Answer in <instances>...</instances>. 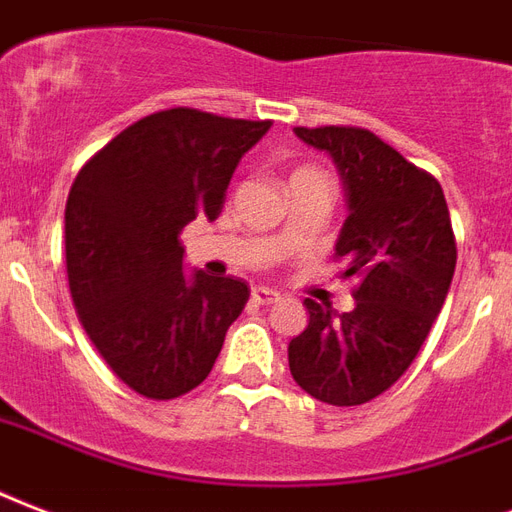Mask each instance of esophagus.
<instances>
[{
	"mask_svg": "<svg viewBox=\"0 0 512 512\" xmlns=\"http://www.w3.org/2000/svg\"><path fill=\"white\" fill-rule=\"evenodd\" d=\"M277 299H280V293L272 291V288H264V285L251 291V301H256V304H275Z\"/></svg>",
	"mask_w": 512,
	"mask_h": 512,
	"instance_id": "34e87169",
	"label": "esophagus"
}]
</instances>
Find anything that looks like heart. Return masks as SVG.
<instances>
[{
    "mask_svg": "<svg viewBox=\"0 0 512 512\" xmlns=\"http://www.w3.org/2000/svg\"><path fill=\"white\" fill-rule=\"evenodd\" d=\"M301 176H315V178H326V176H323V173H320V170H310V168H304V170H299V173H296V176H293V178H301Z\"/></svg>",
    "mask_w": 512,
    "mask_h": 512,
    "instance_id": "heart-1",
    "label": "heart"
}]
</instances>
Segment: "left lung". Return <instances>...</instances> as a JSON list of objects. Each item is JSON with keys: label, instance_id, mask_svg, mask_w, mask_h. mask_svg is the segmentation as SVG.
Listing matches in <instances>:
<instances>
[{"label": "left lung", "instance_id": "left-lung-1", "mask_svg": "<svg viewBox=\"0 0 512 512\" xmlns=\"http://www.w3.org/2000/svg\"><path fill=\"white\" fill-rule=\"evenodd\" d=\"M331 154L350 216L336 240L355 307L336 315L304 299L310 326L288 344L301 390L331 406H360L398 382L449 293L457 243L441 184L363 128H293Z\"/></svg>", "mask_w": 512, "mask_h": 512}]
</instances>
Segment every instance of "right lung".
Returning <instances> with one entry per match:
<instances>
[{
  "mask_svg": "<svg viewBox=\"0 0 512 512\" xmlns=\"http://www.w3.org/2000/svg\"><path fill=\"white\" fill-rule=\"evenodd\" d=\"M272 122L168 109L133 122L79 170L66 200V272L90 342L130 390L170 400L211 374L251 296L184 275L181 229L219 219L237 162Z\"/></svg>",
  "mask_w": 512,
  "mask_h": 512,
  "instance_id": "add662e5",
  "label": "right lung"
}]
</instances>
